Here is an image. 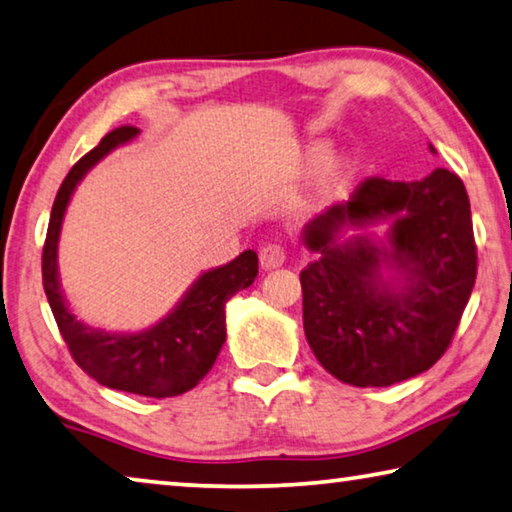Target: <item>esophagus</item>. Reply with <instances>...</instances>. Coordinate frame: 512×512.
<instances>
[{
    "mask_svg": "<svg viewBox=\"0 0 512 512\" xmlns=\"http://www.w3.org/2000/svg\"><path fill=\"white\" fill-rule=\"evenodd\" d=\"M285 248L278 246V243H266V246L259 250V264H262L264 271L278 269V266L285 264Z\"/></svg>",
    "mask_w": 512,
    "mask_h": 512,
    "instance_id": "esophagus-1",
    "label": "esophagus"
}]
</instances>
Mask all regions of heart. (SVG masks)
<instances>
[{"label": "heart", "mask_w": 512, "mask_h": 512, "mask_svg": "<svg viewBox=\"0 0 512 512\" xmlns=\"http://www.w3.org/2000/svg\"><path fill=\"white\" fill-rule=\"evenodd\" d=\"M330 157V143L323 139H316L312 143H307L303 150L298 154V166L303 173H312V170H318L323 165L324 168L319 171V177H316L314 191L321 200H332L337 196H342L348 182L353 180L355 175V161L346 154H339V157Z\"/></svg>", "instance_id": "heart-1"}]
</instances>
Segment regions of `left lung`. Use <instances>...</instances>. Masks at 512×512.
<instances>
[{
  "mask_svg": "<svg viewBox=\"0 0 512 512\" xmlns=\"http://www.w3.org/2000/svg\"><path fill=\"white\" fill-rule=\"evenodd\" d=\"M380 222L383 238L363 232ZM300 237L316 255L300 287L305 337L323 369L355 387H387L442 358L476 280L458 175L435 168L424 180H367Z\"/></svg>",
  "mask_w": 512,
  "mask_h": 512,
  "instance_id": "obj_1",
  "label": "left lung"
}]
</instances>
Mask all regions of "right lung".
I'll return each mask as SVG.
<instances>
[{"instance_id":"obj_1","label":"right lung","mask_w":512,"mask_h":512,"mask_svg":"<svg viewBox=\"0 0 512 512\" xmlns=\"http://www.w3.org/2000/svg\"><path fill=\"white\" fill-rule=\"evenodd\" d=\"M136 127L113 129L81 157L56 193L43 248V287L72 358L97 383L120 392L168 399L196 387L225 344V303L257 278V253L243 250L232 262L202 271L177 305L150 328L111 332L93 328L72 312L59 275V241L77 186L116 148L136 141Z\"/></svg>"}]
</instances>
